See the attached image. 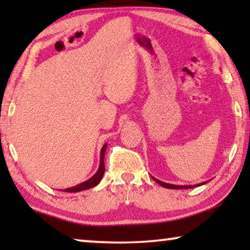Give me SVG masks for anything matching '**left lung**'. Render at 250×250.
Listing matches in <instances>:
<instances>
[{
	"instance_id": "left-lung-1",
	"label": "left lung",
	"mask_w": 250,
	"mask_h": 250,
	"mask_svg": "<svg viewBox=\"0 0 250 250\" xmlns=\"http://www.w3.org/2000/svg\"><path fill=\"white\" fill-rule=\"evenodd\" d=\"M153 180L156 181L157 183L160 184V186L164 187V188H167V189H192V188H196V187H199V186H203V184L207 183V182H203V183H199L197 184V186H174V184H169V183H165V182H162V181L155 179V177H152Z\"/></svg>"
}]
</instances>
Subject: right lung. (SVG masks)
Segmentation results:
<instances>
[{
  "label": "right lung",
  "instance_id": "right-lung-1",
  "mask_svg": "<svg viewBox=\"0 0 250 250\" xmlns=\"http://www.w3.org/2000/svg\"><path fill=\"white\" fill-rule=\"evenodd\" d=\"M105 149H107V143H105V145L102 146V149H101L100 166H99L98 172L95 173L90 180L85 181V182L78 184V186L74 187V188H68V189H64L63 190L64 192H78V191L91 189V188L98 186V184L100 183V181H101L102 176H104V152H105Z\"/></svg>",
  "mask_w": 250,
  "mask_h": 250
}]
</instances>
